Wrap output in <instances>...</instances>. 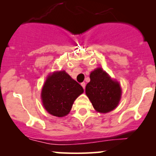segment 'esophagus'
Returning <instances> with one entry per match:
<instances>
[{
    "mask_svg": "<svg viewBox=\"0 0 156 156\" xmlns=\"http://www.w3.org/2000/svg\"><path fill=\"white\" fill-rule=\"evenodd\" d=\"M80 85L82 86V87H83V88L85 89V87H86V83H85V82H82L81 83H80Z\"/></svg>",
    "mask_w": 156,
    "mask_h": 156,
    "instance_id": "1",
    "label": "esophagus"
}]
</instances>
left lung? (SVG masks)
I'll return each mask as SVG.
<instances>
[{
	"instance_id": "left-lung-1",
	"label": "left lung",
	"mask_w": 156,
	"mask_h": 156,
	"mask_svg": "<svg viewBox=\"0 0 156 156\" xmlns=\"http://www.w3.org/2000/svg\"><path fill=\"white\" fill-rule=\"evenodd\" d=\"M90 81L86 87V94L97 112L107 113L114 110L120 101L119 83L112 80L101 67L90 73Z\"/></svg>"
}]
</instances>
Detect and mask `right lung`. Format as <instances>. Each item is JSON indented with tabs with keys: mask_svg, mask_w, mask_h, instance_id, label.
Returning <instances> with one entry per match:
<instances>
[{
	"mask_svg": "<svg viewBox=\"0 0 156 156\" xmlns=\"http://www.w3.org/2000/svg\"><path fill=\"white\" fill-rule=\"evenodd\" d=\"M83 92V89L65 71L52 73L45 80L41 92L42 103L46 111L55 116L67 115L76 99Z\"/></svg>",
	"mask_w": 156,
	"mask_h": 156,
	"instance_id": "obj_1",
	"label": "right lung"
}]
</instances>
